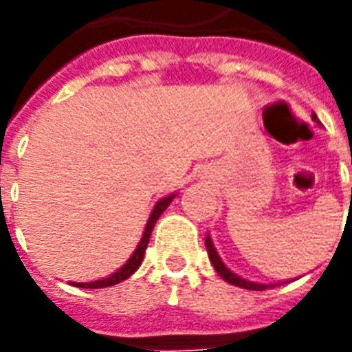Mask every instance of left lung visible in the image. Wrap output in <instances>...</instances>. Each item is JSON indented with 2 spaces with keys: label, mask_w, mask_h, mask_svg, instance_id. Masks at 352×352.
I'll return each mask as SVG.
<instances>
[{
  "label": "left lung",
  "mask_w": 352,
  "mask_h": 352,
  "mask_svg": "<svg viewBox=\"0 0 352 352\" xmlns=\"http://www.w3.org/2000/svg\"><path fill=\"white\" fill-rule=\"evenodd\" d=\"M313 120L317 122V116L315 115H313ZM206 247H207V254H209V260H211V264H213V267H214V272L219 273L222 279L226 280V283H230V285H236V287L247 288V290H265V288L277 287V285H260V283H252V280H247V279H243V277L236 275L234 272H230L228 267L224 265V262L221 260V256H219V252L214 251V245L209 236L206 237Z\"/></svg>",
  "instance_id": "obj_1"
}]
</instances>
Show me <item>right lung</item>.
Returning <instances> with one entry per match:
<instances>
[{"instance_id": "obj_1", "label": "right lung", "mask_w": 352, "mask_h": 352, "mask_svg": "<svg viewBox=\"0 0 352 352\" xmlns=\"http://www.w3.org/2000/svg\"><path fill=\"white\" fill-rule=\"evenodd\" d=\"M175 198V194H171V196H166V198H162L160 201H156V206H154L153 213L148 217V221H146L145 232H143V236H141V241H139L138 249L133 251L128 262L120 267V270H116L113 275H109L105 279L100 280H92V283H72L73 287H79V288H105V287H113V285H118L120 280H126L128 277H131L133 273L138 272V267L143 262V256H145L146 251V245H148V239H151V234H153V228L156 221L160 219V214L168 209V206L171 204V199Z\"/></svg>"}]
</instances>
